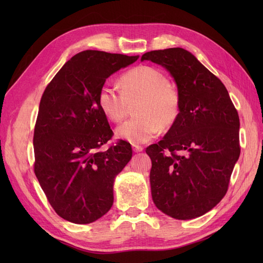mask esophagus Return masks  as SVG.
Listing matches in <instances>:
<instances>
[{"label":"esophagus","mask_w":263,"mask_h":263,"mask_svg":"<svg viewBox=\"0 0 263 263\" xmlns=\"http://www.w3.org/2000/svg\"><path fill=\"white\" fill-rule=\"evenodd\" d=\"M133 150L134 153H140V151L144 150V147L139 145H133Z\"/></svg>","instance_id":"esophagus-1"}]
</instances>
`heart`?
Instances as JSON below:
<instances>
[{"mask_svg": "<svg viewBox=\"0 0 263 263\" xmlns=\"http://www.w3.org/2000/svg\"><path fill=\"white\" fill-rule=\"evenodd\" d=\"M121 87L105 83L101 86L98 103L109 121L118 123L135 105V115L117 127L118 138L132 144H144L156 137L161 127L169 128L180 114L179 92L169 84L166 76L149 66H139L121 77Z\"/></svg>", "mask_w": 263, "mask_h": 263, "instance_id": "b5f03b06", "label": "heart"}]
</instances>
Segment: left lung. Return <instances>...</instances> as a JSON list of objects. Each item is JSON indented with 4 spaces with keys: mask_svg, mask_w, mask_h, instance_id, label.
Masks as SVG:
<instances>
[{
    "mask_svg": "<svg viewBox=\"0 0 263 263\" xmlns=\"http://www.w3.org/2000/svg\"><path fill=\"white\" fill-rule=\"evenodd\" d=\"M169 71L178 86L180 114L151 159V195L157 209L176 219L200 217L225 196L240 155L239 116L219 79L183 48L141 55Z\"/></svg>",
    "mask_w": 263,
    "mask_h": 263,
    "instance_id": "8db88e82",
    "label": "left lung"
}]
</instances>
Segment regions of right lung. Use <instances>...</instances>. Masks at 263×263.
Wrapping results in <instances>:
<instances>
[{"label": "right lung", "instance_id": "1", "mask_svg": "<svg viewBox=\"0 0 263 263\" xmlns=\"http://www.w3.org/2000/svg\"><path fill=\"white\" fill-rule=\"evenodd\" d=\"M138 55L85 50L73 55L47 85L34 130V171L60 217L90 224L114 202L113 184L133 155L129 142L112 138L98 103L101 86Z\"/></svg>", "mask_w": 263, "mask_h": 263}]
</instances>
